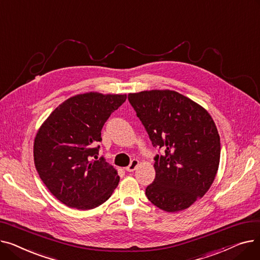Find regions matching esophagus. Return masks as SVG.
<instances>
[{"mask_svg":"<svg viewBox=\"0 0 260 260\" xmlns=\"http://www.w3.org/2000/svg\"><path fill=\"white\" fill-rule=\"evenodd\" d=\"M139 166V160L138 159H133L132 162L129 163V166L126 167V171L127 172H134L136 169H137V167Z\"/></svg>","mask_w":260,"mask_h":260,"instance_id":"34e87169","label":"esophagus"}]
</instances>
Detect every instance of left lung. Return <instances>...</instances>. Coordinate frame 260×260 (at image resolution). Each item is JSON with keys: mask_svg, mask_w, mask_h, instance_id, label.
Wrapping results in <instances>:
<instances>
[{"mask_svg": "<svg viewBox=\"0 0 260 260\" xmlns=\"http://www.w3.org/2000/svg\"><path fill=\"white\" fill-rule=\"evenodd\" d=\"M154 146L156 177L145 189L166 212L189 208L211 187L220 161V137L213 118L198 103L170 89L128 94Z\"/></svg>", "mask_w": 260, "mask_h": 260, "instance_id": "1", "label": "left lung"}]
</instances>
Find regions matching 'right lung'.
Segmentation results:
<instances>
[{
    "mask_svg": "<svg viewBox=\"0 0 260 260\" xmlns=\"http://www.w3.org/2000/svg\"><path fill=\"white\" fill-rule=\"evenodd\" d=\"M126 94L90 91L65 100L40 126L34 160L41 180L65 206L94 209L112 196L120 177L98 159L101 129Z\"/></svg>",
    "mask_w": 260,
    "mask_h": 260,
    "instance_id": "right-lung-1",
    "label": "right lung"
}]
</instances>
